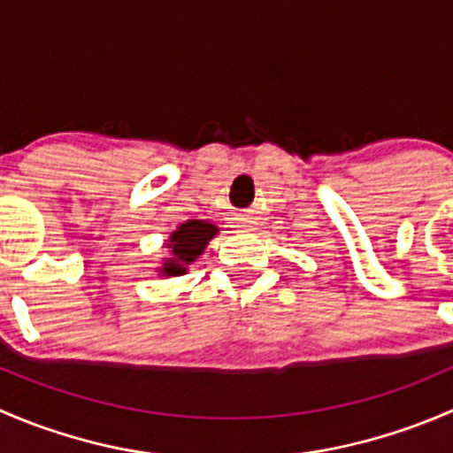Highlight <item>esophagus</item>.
Returning <instances> with one entry per match:
<instances>
[{"label":"esophagus","mask_w":453,"mask_h":453,"mask_svg":"<svg viewBox=\"0 0 453 453\" xmlns=\"http://www.w3.org/2000/svg\"><path fill=\"white\" fill-rule=\"evenodd\" d=\"M239 227H241V232H252L254 230V223L250 221V219H241Z\"/></svg>","instance_id":"obj_1"}]
</instances>
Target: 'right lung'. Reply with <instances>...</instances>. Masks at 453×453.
<instances>
[{"label": "right lung", "instance_id": "1", "mask_svg": "<svg viewBox=\"0 0 453 453\" xmlns=\"http://www.w3.org/2000/svg\"><path fill=\"white\" fill-rule=\"evenodd\" d=\"M219 234V227L212 221L203 219H190V221L180 223L171 236L166 239L168 256H164L162 265L155 272L162 278L184 276L190 265L203 254L210 241Z\"/></svg>", "mask_w": 453, "mask_h": 453}]
</instances>
